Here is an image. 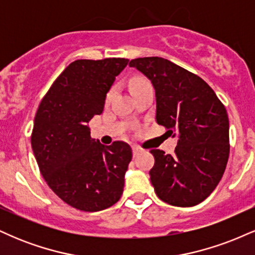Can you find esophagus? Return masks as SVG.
Here are the masks:
<instances>
[{
	"mask_svg": "<svg viewBox=\"0 0 255 255\" xmlns=\"http://www.w3.org/2000/svg\"><path fill=\"white\" fill-rule=\"evenodd\" d=\"M141 151H142L141 148L137 147V146H133V157H136Z\"/></svg>",
	"mask_w": 255,
	"mask_h": 255,
	"instance_id": "34e87169",
	"label": "esophagus"
}]
</instances>
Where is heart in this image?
Returning a JSON list of instances; mask_svg holds the SVG:
<instances>
[{
    "label": "heart",
    "mask_w": 255,
    "mask_h": 255,
    "mask_svg": "<svg viewBox=\"0 0 255 255\" xmlns=\"http://www.w3.org/2000/svg\"><path fill=\"white\" fill-rule=\"evenodd\" d=\"M147 83V81L145 80V79H141V78H133L130 80L129 83V89L130 91H133L134 89H136V87L141 86V85H144ZM111 96H113V90L109 91V93L107 95V101H109V99L111 98Z\"/></svg>",
    "instance_id": "b5f03b06"
}]
</instances>
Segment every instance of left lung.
<instances>
[{"label": "left lung", "mask_w": 255, "mask_h": 255, "mask_svg": "<svg viewBox=\"0 0 255 255\" xmlns=\"http://www.w3.org/2000/svg\"><path fill=\"white\" fill-rule=\"evenodd\" d=\"M156 91L157 124L177 135L174 154L151 150L150 170L157 197L172 206L189 207L217 187L229 158V119L215 91L198 75L162 57L129 62Z\"/></svg>", "instance_id": "1"}]
</instances>
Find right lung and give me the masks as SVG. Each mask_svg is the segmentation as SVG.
Masks as SVG:
<instances>
[{"label":"right lung","instance_id":"right-lung-1","mask_svg":"<svg viewBox=\"0 0 255 255\" xmlns=\"http://www.w3.org/2000/svg\"><path fill=\"white\" fill-rule=\"evenodd\" d=\"M127 63L115 57L74 61L51 85L34 118L31 145L40 174L58 198L81 211L108 209L124 192L130 146L95 141L87 124L102 114Z\"/></svg>","mask_w":255,"mask_h":255}]
</instances>
